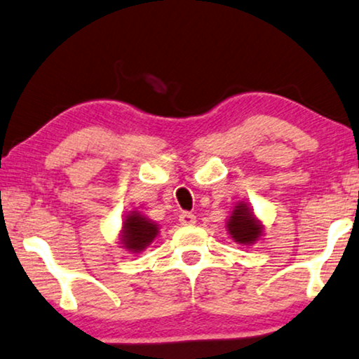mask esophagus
Listing matches in <instances>:
<instances>
[{"label": "esophagus", "instance_id": "esophagus-1", "mask_svg": "<svg viewBox=\"0 0 359 359\" xmlns=\"http://www.w3.org/2000/svg\"><path fill=\"white\" fill-rule=\"evenodd\" d=\"M180 223L183 224V226H191V224L196 223V216L193 213H188V211H184V213L180 215Z\"/></svg>", "mask_w": 359, "mask_h": 359}]
</instances>
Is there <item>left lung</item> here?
<instances>
[{"instance_id": "obj_1", "label": "left lung", "mask_w": 359, "mask_h": 359, "mask_svg": "<svg viewBox=\"0 0 359 359\" xmlns=\"http://www.w3.org/2000/svg\"><path fill=\"white\" fill-rule=\"evenodd\" d=\"M226 231L238 245L251 246L263 236L264 224L255 215L250 203L238 201L226 221Z\"/></svg>"}]
</instances>
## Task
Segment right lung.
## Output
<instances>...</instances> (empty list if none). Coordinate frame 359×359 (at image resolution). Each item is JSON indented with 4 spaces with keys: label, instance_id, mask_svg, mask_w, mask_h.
Instances as JSON below:
<instances>
[{
    "label": "right lung",
    "instance_id": "1",
    "mask_svg": "<svg viewBox=\"0 0 359 359\" xmlns=\"http://www.w3.org/2000/svg\"><path fill=\"white\" fill-rule=\"evenodd\" d=\"M159 234V224L146 218L141 211H126L123 216L121 229L118 234V243L126 251L136 255L144 251Z\"/></svg>",
    "mask_w": 359,
    "mask_h": 359
}]
</instances>
